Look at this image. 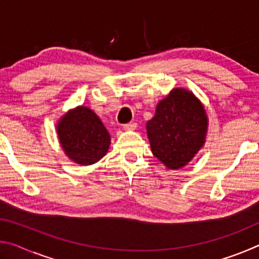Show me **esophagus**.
<instances>
[{"label": "esophagus", "instance_id": "1", "mask_svg": "<svg viewBox=\"0 0 259 259\" xmlns=\"http://www.w3.org/2000/svg\"><path fill=\"white\" fill-rule=\"evenodd\" d=\"M136 126H137V123H135V122H133V123H126L123 125V129L124 130H135Z\"/></svg>", "mask_w": 259, "mask_h": 259}]
</instances>
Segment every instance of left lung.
Segmentation results:
<instances>
[{
  "label": "left lung",
  "instance_id": "obj_1",
  "mask_svg": "<svg viewBox=\"0 0 259 259\" xmlns=\"http://www.w3.org/2000/svg\"><path fill=\"white\" fill-rule=\"evenodd\" d=\"M207 124L204 108L194 95L174 89L147 122L153 154L169 169L182 168L203 145Z\"/></svg>",
  "mask_w": 259,
  "mask_h": 259
}]
</instances>
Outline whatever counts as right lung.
<instances>
[{"mask_svg": "<svg viewBox=\"0 0 259 259\" xmlns=\"http://www.w3.org/2000/svg\"><path fill=\"white\" fill-rule=\"evenodd\" d=\"M61 147L74 162L89 165L106 154L111 137L99 117L87 107L68 112L57 128Z\"/></svg>", "mask_w": 259, "mask_h": 259, "instance_id": "right-lung-1", "label": "right lung"}]
</instances>
